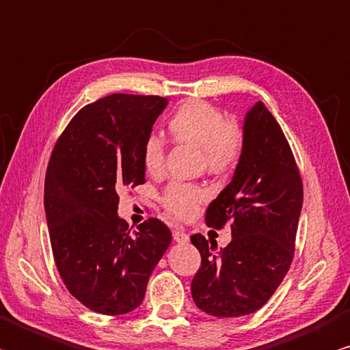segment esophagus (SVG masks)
Segmentation results:
<instances>
[{"label":"esophagus","instance_id":"obj_1","mask_svg":"<svg viewBox=\"0 0 350 350\" xmlns=\"http://www.w3.org/2000/svg\"><path fill=\"white\" fill-rule=\"evenodd\" d=\"M173 237H174V241H177V243H187V241L189 240L188 234L183 231V228H176V230L173 231Z\"/></svg>","mask_w":350,"mask_h":350}]
</instances>
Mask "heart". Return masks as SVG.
Wrapping results in <instances>:
<instances>
[{"label":"heart","instance_id":"1","mask_svg":"<svg viewBox=\"0 0 350 350\" xmlns=\"http://www.w3.org/2000/svg\"><path fill=\"white\" fill-rule=\"evenodd\" d=\"M168 129L177 142L202 150L206 167L213 173L230 170L240 156V131L230 124V119L224 113L202 100H189L183 104L170 119ZM142 165L151 176L162 174L165 144L161 137L153 135L145 139ZM206 197V189L191 183L173 182L165 188L162 203L170 214L179 219H189Z\"/></svg>","mask_w":350,"mask_h":350}]
</instances>
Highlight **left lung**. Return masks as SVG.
Returning <instances> with one entry per match:
<instances>
[{
    "label": "left lung",
    "instance_id": "8db88e82",
    "mask_svg": "<svg viewBox=\"0 0 350 350\" xmlns=\"http://www.w3.org/2000/svg\"><path fill=\"white\" fill-rule=\"evenodd\" d=\"M303 206V183L280 125L262 100L243 119V142L231 182L206 209L209 226L231 220L226 247L196 234L202 265L191 282L197 308L214 317L256 312L288 272ZM211 243V240H209Z\"/></svg>",
    "mask_w": 350,
    "mask_h": 350
}]
</instances>
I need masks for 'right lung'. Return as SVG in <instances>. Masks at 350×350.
<instances>
[{"instance_id": "obj_1", "label": "right lung", "mask_w": 350, "mask_h": 350, "mask_svg": "<svg viewBox=\"0 0 350 350\" xmlns=\"http://www.w3.org/2000/svg\"><path fill=\"white\" fill-rule=\"evenodd\" d=\"M168 99L110 94L85 105L56 142L44 209L56 268L70 294L104 315L142 303L171 231L148 219L130 231L118 191L145 183L142 147Z\"/></svg>"}]
</instances>
